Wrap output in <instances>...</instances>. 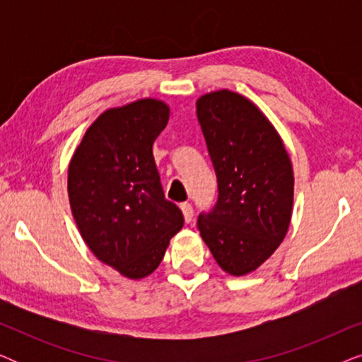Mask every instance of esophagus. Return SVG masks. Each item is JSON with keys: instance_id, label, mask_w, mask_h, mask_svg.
<instances>
[{"instance_id": "1", "label": "esophagus", "mask_w": 362, "mask_h": 362, "mask_svg": "<svg viewBox=\"0 0 362 362\" xmlns=\"http://www.w3.org/2000/svg\"><path fill=\"white\" fill-rule=\"evenodd\" d=\"M181 211H182V216H185V221L186 222H191L192 221V216H194V212H192V206L189 202H182L180 206Z\"/></svg>"}]
</instances>
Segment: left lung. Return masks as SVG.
I'll list each match as a JSON object with an SVG mask.
<instances>
[{"instance_id":"left-lung-1","label":"left lung","mask_w":362,"mask_h":362,"mask_svg":"<svg viewBox=\"0 0 362 362\" xmlns=\"http://www.w3.org/2000/svg\"><path fill=\"white\" fill-rule=\"evenodd\" d=\"M217 201L197 229L222 270L245 275L285 239L293 206V170L279 133L250 100L230 90L197 100Z\"/></svg>"}]
</instances>
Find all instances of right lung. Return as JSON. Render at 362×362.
<instances>
[{
    "label": "right lung",
    "instance_id": "obj_1",
    "mask_svg": "<svg viewBox=\"0 0 362 362\" xmlns=\"http://www.w3.org/2000/svg\"><path fill=\"white\" fill-rule=\"evenodd\" d=\"M170 108L155 98L103 112L69 165V201L82 239L128 279L153 274L185 217L163 191L153 143Z\"/></svg>",
    "mask_w": 362,
    "mask_h": 362
}]
</instances>
